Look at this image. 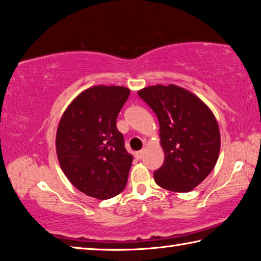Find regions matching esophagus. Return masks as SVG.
<instances>
[{
	"label": "esophagus",
	"instance_id": "obj_1",
	"mask_svg": "<svg viewBox=\"0 0 261 261\" xmlns=\"http://www.w3.org/2000/svg\"><path fill=\"white\" fill-rule=\"evenodd\" d=\"M135 156H136V159H138V160H140V159L144 156V151H143V149H141V151L136 152L135 153Z\"/></svg>",
	"mask_w": 261,
	"mask_h": 261
}]
</instances>
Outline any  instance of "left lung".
Returning a JSON list of instances; mask_svg holds the SVG:
<instances>
[{
	"instance_id": "8db88e82",
	"label": "left lung",
	"mask_w": 261,
	"mask_h": 261,
	"mask_svg": "<svg viewBox=\"0 0 261 261\" xmlns=\"http://www.w3.org/2000/svg\"><path fill=\"white\" fill-rule=\"evenodd\" d=\"M138 95L155 113L160 125L165 161L154 171V179L169 191H191L219 159L221 137L213 112L192 92L174 84L144 87Z\"/></svg>"
}]
</instances>
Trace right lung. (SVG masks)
<instances>
[{"mask_svg":"<svg viewBox=\"0 0 261 261\" xmlns=\"http://www.w3.org/2000/svg\"><path fill=\"white\" fill-rule=\"evenodd\" d=\"M129 95L124 86L88 87L70 102L57 125L61 169L88 197L109 199L125 188L134 158L124 147L116 118Z\"/></svg>","mask_w":261,"mask_h":261,"instance_id":"1","label":"right lung"}]
</instances>
